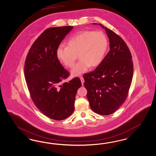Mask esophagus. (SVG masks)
<instances>
[{"label":"esophagus","mask_w":156,"mask_h":156,"mask_svg":"<svg viewBox=\"0 0 156 156\" xmlns=\"http://www.w3.org/2000/svg\"><path fill=\"white\" fill-rule=\"evenodd\" d=\"M80 80H81V82H82V86H83V84H84V79H83V77H80Z\"/></svg>","instance_id":"obj_1"}]
</instances>
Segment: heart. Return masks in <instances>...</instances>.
Returning <instances> with one entry per match:
<instances>
[{
	"label": "heart",
	"instance_id": "obj_1",
	"mask_svg": "<svg viewBox=\"0 0 156 156\" xmlns=\"http://www.w3.org/2000/svg\"><path fill=\"white\" fill-rule=\"evenodd\" d=\"M107 37L101 32L83 31L69 39L67 47L59 46L56 55L59 61L68 68L73 67L76 58L80 61L71 70L73 76H80L90 67L99 66L108 50Z\"/></svg>",
	"mask_w": 156,
	"mask_h": 156
}]
</instances>
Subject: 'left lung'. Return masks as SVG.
I'll list each match as a JSON object with an SVG mask.
<instances>
[{
  "label": "left lung",
  "mask_w": 156,
  "mask_h": 156,
  "mask_svg": "<svg viewBox=\"0 0 156 156\" xmlns=\"http://www.w3.org/2000/svg\"><path fill=\"white\" fill-rule=\"evenodd\" d=\"M98 24L108 35L110 51L94 71L83 76L84 86L91 109L106 115L116 111L126 100L133 79V65L124 41L114 32Z\"/></svg>",
  "instance_id": "left-lung-1"
}]
</instances>
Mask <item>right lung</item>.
<instances>
[{
  "label": "right lung",
  "mask_w": 156,
  "mask_h": 156,
  "mask_svg": "<svg viewBox=\"0 0 156 156\" xmlns=\"http://www.w3.org/2000/svg\"><path fill=\"white\" fill-rule=\"evenodd\" d=\"M73 26L49 28L36 40L25 61L24 76L32 100L48 118L62 120L74 110L79 78L61 84L69 76L56 57L61 42Z\"/></svg>",
  "instance_id": "add662e5"
}]
</instances>
